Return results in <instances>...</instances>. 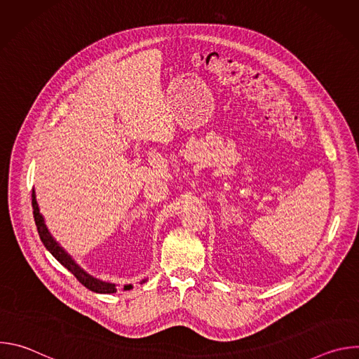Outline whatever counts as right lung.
<instances>
[{"label":"right lung","mask_w":359,"mask_h":359,"mask_svg":"<svg viewBox=\"0 0 359 359\" xmlns=\"http://www.w3.org/2000/svg\"><path fill=\"white\" fill-rule=\"evenodd\" d=\"M32 209H34V220L38 229V234L41 237V241L43 243V245L46 247V250L54 255V257L67 269L69 270L76 278L78 281L85 285L88 290L93 291V292H99V294H114L116 292V284L114 283H108V281H102L99 278L92 277L89 273H86L72 257L69 255V252L54 238V236L49 233L43 216L39 212V206L36 201V194H35V189H32ZM147 278L142 280L140 284L146 283ZM133 285L132 284H126L123 285V290H132Z\"/></svg>","instance_id":"1"}]
</instances>
